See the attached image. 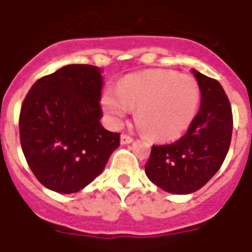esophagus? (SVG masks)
I'll return each instance as SVG.
<instances>
[{"mask_svg":"<svg viewBox=\"0 0 252 252\" xmlns=\"http://www.w3.org/2000/svg\"><path fill=\"white\" fill-rule=\"evenodd\" d=\"M133 141V138L129 137V136H126V134H122L120 136V142H122V145H128L130 142Z\"/></svg>","mask_w":252,"mask_h":252,"instance_id":"esophagus-1","label":"esophagus"}]
</instances>
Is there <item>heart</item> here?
Wrapping results in <instances>:
<instances>
[{
    "label": "heart",
    "instance_id": "1",
    "mask_svg": "<svg viewBox=\"0 0 252 252\" xmlns=\"http://www.w3.org/2000/svg\"><path fill=\"white\" fill-rule=\"evenodd\" d=\"M100 102L112 126H120L136 107V118L144 132L158 141H171L193 122L200 89L191 76L149 69L124 77L118 90L107 89L103 93Z\"/></svg>",
    "mask_w": 252,
    "mask_h": 252
}]
</instances>
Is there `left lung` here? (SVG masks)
Returning <instances> with one entry per match:
<instances>
[{"label":"left lung","instance_id":"8db88e82","mask_svg":"<svg viewBox=\"0 0 252 252\" xmlns=\"http://www.w3.org/2000/svg\"><path fill=\"white\" fill-rule=\"evenodd\" d=\"M201 103L187 133L170 145L153 146L145 172L154 184L175 195L197 191L219 171L230 146L233 115L219 81L192 69Z\"/></svg>","mask_w":252,"mask_h":252}]
</instances>
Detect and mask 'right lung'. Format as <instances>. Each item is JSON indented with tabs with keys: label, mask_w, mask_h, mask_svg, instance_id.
Masks as SVG:
<instances>
[{
	"label": "right lung",
	"mask_w": 252,
	"mask_h": 252,
	"mask_svg": "<svg viewBox=\"0 0 252 252\" xmlns=\"http://www.w3.org/2000/svg\"><path fill=\"white\" fill-rule=\"evenodd\" d=\"M102 87L98 66L65 65L37 80L23 100L22 150L33 175L48 189H84L120 145V134L100 124Z\"/></svg>",
	"instance_id": "add662e5"
}]
</instances>
